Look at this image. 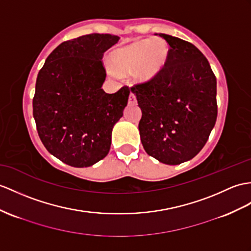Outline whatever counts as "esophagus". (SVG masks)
I'll use <instances>...</instances> for the list:
<instances>
[{
	"label": "esophagus",
	"instance_id": "obj_1",
	"mask_svg": "<svg viewBox=\"0 0 251 251\" xmlns=\"http://www.w3.org/2000/svg\"><path fill=\"white\" fill-rule=\"evenodd\" d=\"M129 103H130V104H135V103H136V97H135V95H134L133 93L130 94Z\"/></svg>",
	"mask_w": 251,
	"mask_h": 251
}]
</instances>
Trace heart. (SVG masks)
<instances>
[{"mask_svg":"<svg viewBox=\"0 0 251 251\" xmlns=\"http://www.w3.org/2000/svg\"><path fill=\"white\" fill-rule=\"evenodd\" d=\"M169 54L167 42L162 38L143 39L116 49L111 54L113 69L118 75L134 72L138 81H149L162 71Z\"/></svg>","mask_w":251,"mask_h":251,"instance_id":"1","label":"heart"}]
</instances>
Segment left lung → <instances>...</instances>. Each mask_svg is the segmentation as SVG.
<instances>
[{"label": "left lung", "mask_w": 251, "mask_h": 251, "mask_svg": "<svg viewBox=\"0 0 251 251\" xmlns=\"http://www.w3.org/2000/svg\"><path fill=\"white\" fill-rule=\"evenodd\" d=\"M158 36L170 47L166 65L131 91L142 109L138 130L145 151L158 162L178 165L199 153L215 126L216 77L191 42Z\"/></svg>", "instance_id": "8db88e82"}]
</instances>
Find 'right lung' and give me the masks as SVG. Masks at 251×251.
<instances>
[{
	"instance_id": "1",
	"label": "right lung",
	"mask_w": 251,
	"mask_h": 251,
	"mask_svg": "<svg viewBox=\"0 0 251 251\" xmlns=\"http://www.w3.org/2000/svg\"><path fill=\"white\" fill-rule=\"evenodd\" d=\"M118 36L89 34L64 41L46 59L36 81L33 116L46 149L73 167L104 158L130 89L106 94L102 57Z\"/></svg>"
}]
</instances>
